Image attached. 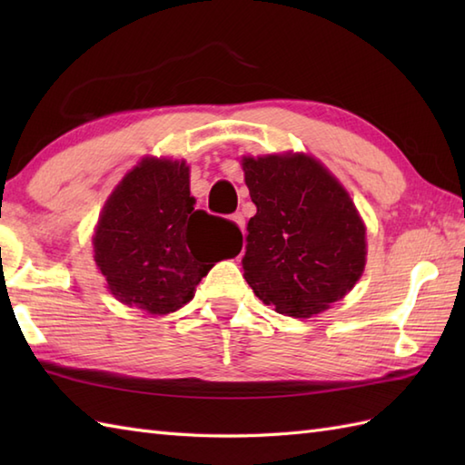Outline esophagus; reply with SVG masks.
Masks as SVG:
<instances>
[{"mask_svg":"<svg viewBox=\"0 0 465 465\" xmlns=\"http://www.w3.org/2000/svg\"><path fill=\"white\" fill-rule=\"evenodd\" d=\"M232 222L240 227V230L243 232V227H245V220H243V215L242 213H233L232 215Z\"/></svg>","mask_w":465,"mask_h":465,"instance_id":"34e87169","label":"esophagus"}]
</instances>
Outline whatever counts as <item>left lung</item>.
Segmentation results:
<instances>
[{"label": "left lung", "mask_w": 465, "mask_h": 465, "mask_svg": "<svg viewBox=\"0 0 465 465\" xmlns=\"http://www.w3.org/2000/svg\"><path fill=\"white\" fill-rule=\"evenodd\" d=\"M242 167L258 207L245 235V282L292 318L328 310L365 268V225L350 193L305 153L243 157Z\"/></svg>", "instance_id": "obj_1"}]
</instances>
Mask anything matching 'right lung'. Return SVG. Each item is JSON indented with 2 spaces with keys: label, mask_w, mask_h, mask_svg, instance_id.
I'll return each instance as SVG.
<instances>
[{
  "label": "right lung",
  "mask_w": 465,
  "mask_h": 465,
  "mask_svg": "<svg viewBox=\"0 0 465 465\" xmlns=\"http://www.w3.org/2000/svg\"><path fill=\"white\" fill-rule=\"evenodd\" d=\"M193 205L185 162L145 157L117 183L94 233V260L115 300L175 312L215 262L240 253V227Z\"/></svg>",
  "instance_id": "right-lung-1"
}]
</instances>
